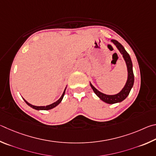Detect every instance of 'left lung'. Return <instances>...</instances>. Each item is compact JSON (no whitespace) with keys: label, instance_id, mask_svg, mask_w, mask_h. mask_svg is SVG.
I'll list each match as a JSON object with an SVG mask.
<instances>
[{"label":"left lung","instance_id":"left-lung-1","mask_svg":"<svg viewBox=\"0 0 156 156\" xmlns=\"http://www.w3.org/2000/svg\"><path fill=\"white\" fill-rule=\"evenodd\" d=\"M111 42L113 43L115 45L119 51L121 53L125 60V64H126L127 70V79L126 83H125V85L119 93H117L116 94L110 95L105 94L104 93H103V92L99 91L90 82L91 88L93 90L94 92L96 94L97 96L99 97L101 100L103 101V102L108 103V104H114V103H120L126 99L128 95H129L131 90L132 88L133 83H134V75H133V65L129 55L128 54L126 51H125L123 46H122L121 43H119L118 41H116L115 40H111Z\"/></svg>","mask_w":156,"mask_h":156}]
</instances>
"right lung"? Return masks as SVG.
I'll use <instances>...</instances> for the list:
<instances>
[{
  "instance_id": "add662e5",
  "label": "right lung",
  "mask_w": 156,
  "mask_h": 156,
  "mask_svg": "<svg viewBox=\"0 0 156 156\" xmlns=\"http://www.w3.org/2000/svg\"><path fill=\"white\" fill-rule=\"evenodd\" d=\"M66 87L67 86H66V88H65L64 90V92H63V94H62V95L61 96V97H60L59 99L57 101L54 102L53 103H51V104H50V105H46V106L34 105L31 104V103H29V102H27V101L24 99V98H23V100L24 101H25V103H27V105H28L29 106H30V107H31V108H32L33 109H35V110H51V109H53L55 107H56L57 105H58L59 103H61V101H62V99H63V98H64V94H65V92H66Z\"/></svg>"
}]
</instances>
